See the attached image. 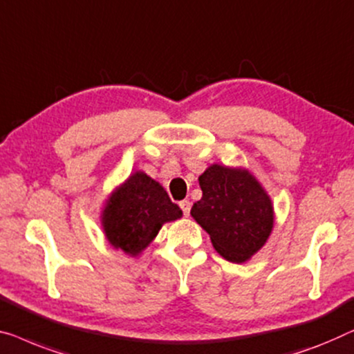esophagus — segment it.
<instances>
[{"label":"esophagus","mask_w":354,"mask_h":354,"mask_svg":"<svg viewBox=\"0 0 354 354\" xmlns=\"http://www.w3.org/2000/svg\"><path fill=\"white\" fill-rule=\"evenodd\" d=\"M178 206H180L183 215H185V217H188V215H189V209H192V203H189L188 199H183V201L178 203Z\"/></svg>","instance_id":"obj_1"}]
</instances>
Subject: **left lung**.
I'll list each match as a JSON object with an SVG mask.
<instances>
[{
	"label": "left lung",
	"mask_w": 354,
	"mask_h": 354,
	"mask_svg": "<svg viewBox=\"0 0 354 354\" xmlns=\"http://www.w3.org/2000/svg\"><path fill=\"white\" fill-rule=\"evenodd\" d=\"M203 198L192 215L211 236L215 250L230 262H245L273 228L271 199L244 169L212 165L199 176Z\"/></svg>",
	"instance_id": "1"
}]
</instances>
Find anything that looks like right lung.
Masks as SVG:
<instances>
[{
  "label": "right lung",
  "mask_w": 354,
  "mask_h": 354,
  "mask_svg": "<svg viewBox=\"0 0 354 354\" xmlns=\"http://www.w3.org/2000/svg\"><path fill=\"white\" fill-rule=\"evenodd\" d=\"M182 217L166 189L143 172H136L106 201L104 230L115 249L137 255L151 243L162 223Z\"/></svg>",
  "instance_id": "add662e5"
}]
</instances>
